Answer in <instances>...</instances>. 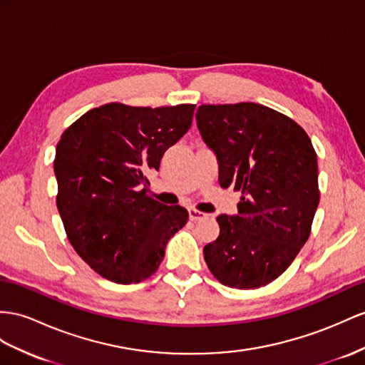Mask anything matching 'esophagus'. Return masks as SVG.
<instances>
[{
  "instance_id": "obj_1",
  "label": "esophagus",
  "mask_w": 365,
  "mask_h": 365,
  "mask_svg": "<svg viewBox=\"0 0 365 365\" xmlns=\"http://www.w3.org/2000/svg\"><path fill=\"white\" fill-rule=\"evenodd\" d=\"M205 217H207V214H205V212H202V211H199V210H190V219L191 220H202V219H205Z\"/></svg>"
}]
</instances>
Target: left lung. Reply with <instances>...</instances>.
<instances>
[{"mask_svg": "<svg viewBox=\"0 0 365 365\" xmlns=\"http://www.w3.org/2000/svg\"><path fill=\"white\" fill-rule=\"evenodd\" d=\"M197 128L219 160V183L240 191L237 216H217L203 256L220 284L253 289L292 265L319 205L317 158L293 118L259 103L202 105Z\"/></svg>", "mask_w": 365, "mask_h": 365, "instance_id": "obj_1", "label": "left lung"}]
</instances>
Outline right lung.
Returning <instances> with one entry per match:
<instances>
[{"label":"right lung","instance_id":"obj_1","mask_svg":"<svg viewBox=\"0 0 365 365\" xmlns=\"http://www.w3.org/2000/svg\"><path fill=\"white\" fill-rule=\"evenodd\" d=\"M195 105L106 103L64 130L55 153L57 208L77 255L101 277L138 284L153 276L188 211L154 200L148 174L192 123Z\"/></svg>","mask_w":365,"mask_h":365}]
</instances>
